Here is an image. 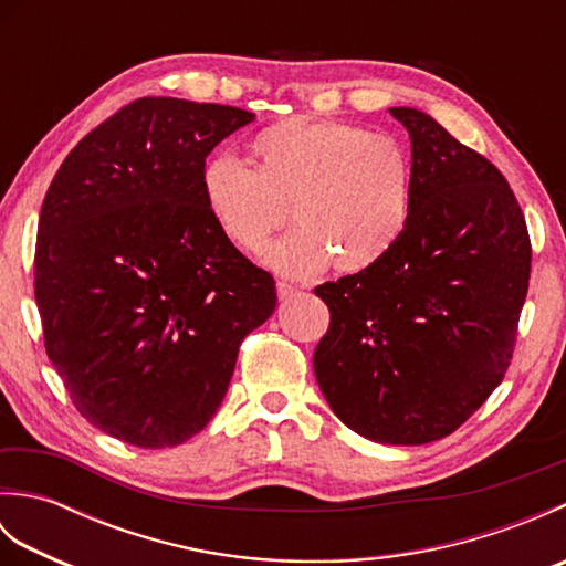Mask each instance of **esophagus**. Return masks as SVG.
I'll return each mask as SVG.
<instances>
[{"label":"esophagus","instance_id":"1","mask_svg":"<svg viewBox=\"0 0 566 566\" xmlns=\"http://www.w3.org/2000/svg\"><path fill=\"white\" fill-rule=\"evenodd\" d=\"M298 292V286L296 284H292V282H276V296L282 298V302H286V298H292V296H296Z\"/></svg>","mask_w":566,"mask_h":566}]
</instances>
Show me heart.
<instances>
[{
    "instance_id": "heart-1",
    "label": "heart",
    "mask_w": 566,
    "mask_h": 566,
    "mask_svg": "<svg viewBox=\"0 0 566 566\" xmlns=\"http://www.w3.org/2000/svg\"><path fill=\"white\" fill-rule=\"evenodd\" d=\"M255 170L211 155L201 165L203 207L221 235L260 252L286 221L296 231L264 250V264L286 276L375 268L399 243L413 207L411 158L387 134L340 122L286 116L250 143Z\"/></svg>"
}]
</instances>
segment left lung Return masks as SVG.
Listing matches in <instances>:
<instances>
[{"mask_svg":"<svg viewBox=\"0 0 566 566\" xmlns=\"http://www.w3.org/2000/svg\"><path fill=\"white\" fill-rule=\"evenodd\" d=\"M411 138V219L389 255L316 286L331 326L318 387L357 436L426 444L460 428L513 357L531 238L506 177L426 112L389 109Z\"/></svg>","mask_w":566,"mask_h":566,"instance_id":"8db88e82","label":"left lung"}]
</instances>
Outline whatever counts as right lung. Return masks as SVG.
<instances>
[{"label": "right lung", "mask_w": 566, "mask_h": 566, "mask_svg": "<svg viewBox=\"0 0 566 566\" xmlns=\"http://www.w3.org/2000/svg\"><path fill=\"white\" fill-rule=\"evenodd\" d=\"M255 114L143 97L84 136L41 207L33 286L45 353L106 436L175 448L209 423L238 347L276 306L270 272L203 207L207 155Z\"/></svg>", "instance_id": "right-lung-1"}]
</instances>
